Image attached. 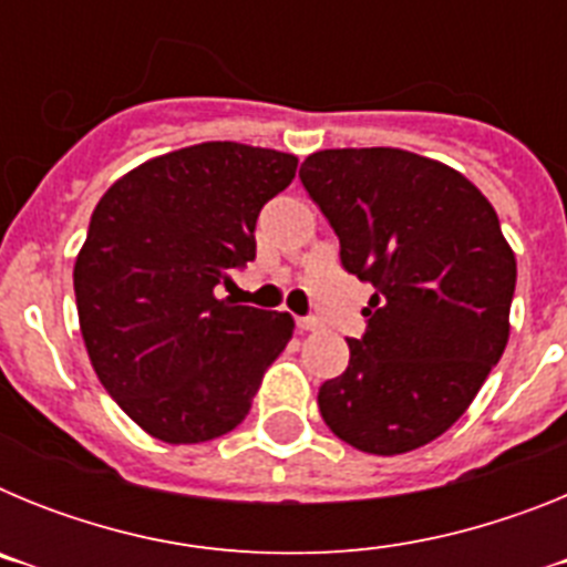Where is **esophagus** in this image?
Segmentation results:
<instances>
[{"mask_svg": "<svg viewBox=\"0 0 567 567\" xmlns=\"http://www.w3.org/2000/svg\"><path fill=\"white\" fill-rule=\"evenodd\" d=\"M323 323H320L318 318H298V329L300 332H315V329H320Z\"/></svg>", "mask_w": 567, "mask_h": 567, "instance_id": "obj_1", "label": "esophagus"}]
</instances>
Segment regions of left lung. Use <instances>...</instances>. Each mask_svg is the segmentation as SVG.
<instances>
[{"label": "left lung", "mask_w": 567, "mask_h": 567, "mask_svg": "<svg viewBox=\"0 0 567 567\" xmlns=\"http://www.w3.org/2000/svg\"><path fill=\"white\" fill-rule=\"evenodd\" d=\"M300 182L346 272L374 287L320 417L365 454L414 452L463 417L508 343L517 260L497 213L463 173L409 150H320Z\"/></svg>", "instance_id": "obj_1"}]
</instances>
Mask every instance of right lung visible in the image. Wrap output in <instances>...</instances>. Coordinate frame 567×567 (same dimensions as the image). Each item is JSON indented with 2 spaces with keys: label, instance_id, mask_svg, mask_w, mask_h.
<instances>
[{
  "label": "right lung",
  "instance_id": "obj_1",
  "mask_svg": "<svg viewBox=\"0 0 567 567\" xmlns=\"http://www.w3.org/2000/svg\"><path fill=\"white\" fill-rule=\"evenodd\" d=\"M298 158L204 142L122 175L93 209L73 267L90 363L133 423L173 445L207 443L249 414L295 320L215 298L255 258L260 207Z\"/></svg>",
  "mask_w": 567,
  "mask_h": 567
}]
</instances>
